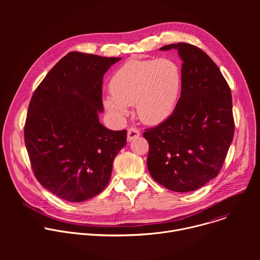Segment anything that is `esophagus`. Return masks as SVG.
<instances>
[{"label":"esophagus","instance_id":"obj_1","mask_svg":"<svg viewBox=\"0 0 260 260\" xmlns=\"http://www.w3.org/2000/svg\"><path fill=\"white\" fill-rule=\"evenodd\" d=\"M140 136V131L136 127H129L127 129V140L133 141L134 139L138 138Z\"/></svg>","mask_w":260,"mask_h":260}]
</instances>
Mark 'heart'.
<instances>
[{
	"mask_svg": "<svg viewBox=\"0 0 260 260\" xmlns=\"http://www.w3.org/2000/svg\"><path fill=\"white\" fill-rule=\"evenodd\" d=\"M182 74L170 58L129 59L111 78V95L105 107L117 116H125L127 107L137 104L141 121L156 125L174 112L181 91Z\"/></svg>",
	"mask_w": 260,
	"mask_h": 260,
	"instance_id": "obj_1",
	"label": "heart"
}]
</instances>
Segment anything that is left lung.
<instances>
[{"mask_svg": "<svg viewBox=\"0 0 260 260\" xmlns=\"http://www.w3.org/2000/svg\"><path fill=\"white\" fill-rule=\"evenodd\" d=\"M182 59L181 96L173 114L146 129L147 168L151 177L177 192L199 189L215 178L234 139L231 88L219 68L199 47L166 45Z\"/></svg>", "mask_w": 260, "mask_h": 260, "instance_id": "8db88e82", "label": "left lung"}]
</instances>
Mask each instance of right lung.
I'll return each instance as SVG.
<instances>
[{"mask_svg":"<svg viewBox=\"0 0 260 260\" xmlns=\"http://www.w3.org/2000/svg\"><path fill=\"white\" fill-rule=\"evenodd\" d=\"M120 59L70 52L31 96L23 131L31 169L61 200L80 203L98 196L126 145L125 129H108L99 120L104 74Z\"/></svg>","mask_w":260,"mask_h":260,"instance_id":"1","label":"right lung"}]
</instances>
